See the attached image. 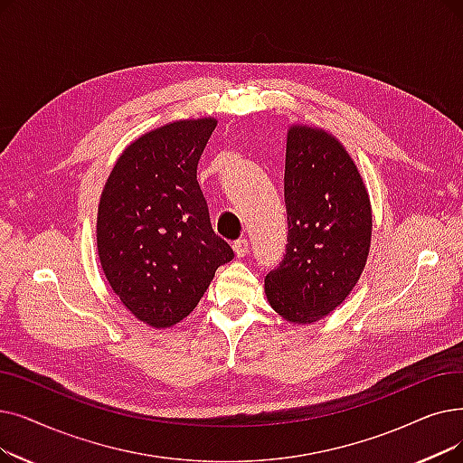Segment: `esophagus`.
Listing matches in <instances>:
<instances>
[{
  "label": "esophagus",
  "instance_id": "obj_1",
  "mask_svg": "<svg viewBox=\"0 0 463 463\" xmlns=\"http://www.w3.org/2000/svg\"><path fill=\"white\" fill-rule=\"evenodd\" d=\"M232 248H234V253L238 257H244L250 251V240L248 238H238L236 242L232 244Z\"/></svg>",
  "mask_w": 463,
  "mask_h": 463
}]
</instances>
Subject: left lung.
Here are the masks:
<instances>
[{"label": "left lung", "mask_w": 463, "mask_h": 463, "mask_svg": "<svg viewBox=\"0 0 463 463\" xmlns=\"http://www.w3.org/2000/svg\"><path fill=\"white\" fill-rule=\"evenodd\" d=\"M284 198L288 244L269 270L270 307L293 324H312L350 295L367 263L371 204L350 155L308 127L288 132Z\"/></svg>", "instance_id": "obj_1"}]
</instances>
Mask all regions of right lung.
<instances>
[{"instance_id": "obj_1", "label": "right lung", "mask_w": 463, "mask_h": 463, "mask_svg": "<svg viewBox=\"0 0 463 463\" xmlns=\"http://www.w3.org/2000/svg\"><path fill=\"white\" fill-rule=\"evenodd\" d=\"M213 118L160 127L120 155L98 208V255L113 291L160 329L189 316L234 257L212 229L196 166Z\"/></svg>"}]
</instances>
